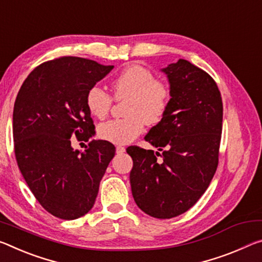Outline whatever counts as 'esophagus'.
<instances>
[{
    "label": "esophagus",
    "instance_id": "34e87169",
    "mask_svg": "<svg viewBox=\"0 0 262 262\" xmlns=\"http://www.w3.org/2000/svg\"><path fill=\"white\" fill-rule=\"evenodd\" d=\"M124 151H126V148H124V147H121V146L116 147V152H118V154H123Z\"/></svg>",
    "mask_w": 262,
    "mask_h": 262
}]
</instances>
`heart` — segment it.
Returning <instances> with one entry per match:
<instances>
[{
    "mask_svg": "<svg viewBox=\"0 0 262 262\" xmlns=\"http://www.w3.org/2000/svg\"><path fill=\"white\" fill-rule=\"evenodd\" d=\"M116 100H127L124 119L101 123L98 134L102 140L115 144H127L143 132L144 123H159L167 113L170 90L165 82L156 80L149 70L129 65L112 82ZM111 95L99 86L91 87L86 95V106L94 118L103 119L112 107Z\"/></svg>",
    "mask_w": 262,
    "mask_h": 262,
    "instance_id": "b5f03b06",
    "label": "heart"
}]
</instances>
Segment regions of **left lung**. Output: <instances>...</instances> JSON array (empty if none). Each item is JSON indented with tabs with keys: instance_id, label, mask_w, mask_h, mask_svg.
<instances>
[{
	"instance_id": "1",
	"label": "left lung",
	"mask_w": 262,
	"mask_h": 262,
	"mask_svg": "<svg viewBox=\"0 0 262 262\" xmlns=\"http://www.w3.org/2000/svg\"><path fill=\"white\" fill-rule=\"evenodd\" d=\"M161 71L169 81V107L144 136L159 151L128 147L127 152L133 159L129 180L136 205L154 218L169 219L196 204L213 178L223 101L213 79L188 60L180 59Z\"/></svg>"
}]
</instances>
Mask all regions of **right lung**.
Returning <instances> with one entry per match:
<instances>
[{"label": "right lung", "mask_w": 262, "mask_h": 262, "mask_svg": "<svg viewBox=\"0 0 262 262\" xmlns=\"http://www.w3.org/2000/svg\"><path fill=\"white\" fill-rule=\"evenodd\" d=\"M113 68L85 58H58L37 66L16 98V161L37 201L57 218L72 221L92 209L115 155L108 141H91L85 151L71 146V138L87 142L94 136L86 95Z\"/></svg>", "instance_id": "right-lung-1"}]
</instances>
